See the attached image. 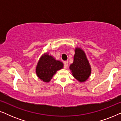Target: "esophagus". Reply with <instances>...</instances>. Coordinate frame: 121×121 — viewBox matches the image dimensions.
Segmentation results:
<instances>
[{"mask_svg": "<svg viewBox=\"0 0 121 121\" xmlns=\"http://www.w3.org/2000/svg\"><path fill=\"white\" fill-rule=\"evenodd\" d=\"M68 61H65L64 63V67L65 68L68 67Z\"/></svg>", "mask_w": 121, "mask_h": 121, "instance_id": "esophagus-1", "label": "esophagus"}]
</instances>
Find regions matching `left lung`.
I'll use <instances>...</instances> for the list:
<instances>
[{"label":"left lung","instance_id":"1","mask_svg":"<svg viewBox=\"0 0 121 121\" xmlns=\"http://www.w3.org/2000/svg\"><path fill=\"white\" fill-rule=\"evenodd\" d=\"M69 69L72 74L79 82H84L90 77L91 69L84 51L80 48L75 49L74 61Z\"/></svg>","mask_w":121,"mask_h":121}]
</instances>
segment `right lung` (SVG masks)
<instances>
[{
	"label": "right lung",
	"instance_id": "right-lung-1",
	"mask_svg": "<svg viewBox=\"0 0 121 121\" xmlns=\"http://www.w3.org/2000/svg\"><path fill=\"white\" fill-rule=\"evenodd\" d=\"M63 68V63L57 60L52 56L44 54L41 56L36 69L37 77L43 82H50L57 70Z\"/></svg>",
	"mask_w": 121,
	"mask_h": 121
}]
</instances>
